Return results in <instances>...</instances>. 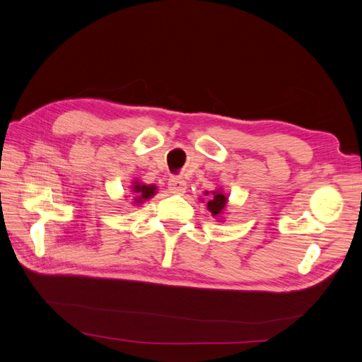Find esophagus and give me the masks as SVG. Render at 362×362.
I'll return each mask as SVG.
<instances>
[{"instance_id":"obj_1","label":"esophagus","mask_w":362,"mask_h":362,"mask_svg":"<svg viewBox=\"0 0 362 362\" xmlns=\"http://www.w3.org/2000/svg\"><path fill=\"white\" fill-rule=\"evenodd\" d=\"M169 190L170 193H184L185 189H187V184H185V181L182 178H178V177H172L169 180Z\"/></svg>"}]
</instances>
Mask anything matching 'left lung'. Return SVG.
Wrapping results in <instances>:
<instances>
[{
  "label": "left lung",
  "instance_id": "obj_1",
  "mask_svg": "<svg viewBox=\"0 0 362 362\" xmlns=\"http://www.w3.org/2000/svg\"><path fill=\"white\" fill-rule=\"evenodd\" d=\"M204 196L206 199L201 198L199 201L204 202L206 201V208L208 211L211 213V216L214 218H217V222H222L221 218L226 210V205H228V194L223 193L222 189H216L213 192H205Z\"/></svg>",
  "mask_w": 362,
  "mask_h": 362
}]
</instances>
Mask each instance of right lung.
Segmentation results:
<instances>
[{
    "label": "right lung",
    "mask_w": 362,
    "mask_h": 362,
    "mask_svg": "<svg viewBox=\"0 0 362 362\" xmlns=\"http://www.w3.org/2000/svg\"><path fill=\"white\" fill-rule=\"evenodd\" d=\"M156 194H157V185L144 184L139 180H134L131 181V185H129V196H125V198H131V202L134 205H140Z\"/></svg>",
    "instance_id": "right-lung-1"
}]
</instances>
